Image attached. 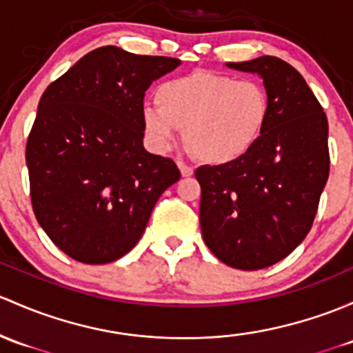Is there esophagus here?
<instances>
[{
  "label": "esophagus",
  "instance_id": "1",
  "mask_svg": "<svg viewBox=\"0 0 353 353\" xmlns=\"http://www.w3.org/2000/svg\"><path fill=\"white\" fill-rule=\"evenodd\" d=\"M177 167H179V170H181V174H183V177L192 176V172H194V169H192L191 165H188L186 162H183V161H177Z\"/></svg>",
  "mask_w": 353,
  "mask_h": 353
}]
</instances>
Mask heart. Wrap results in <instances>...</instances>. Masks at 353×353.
<instances>
[{"label":"heart","instance_id":"obj_1","mask_svg":"<svg viewBox=\"0 0 353 353\" xmlns=\"http://www.w3.org/2000/svg\"><path fill=\"white\" fill-rule=\"evenodd\" d=\"M159 106L142 111L143 128L165 150L184 130L189 150L208 164H230L247 155L264 133L270 113L265 88L252 79L196 70L161 84Z\"/></svg>","mask_w":353,"mask_h":353}]
</instances>
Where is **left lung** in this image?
<instances>
[{
	"instance_id": "left-lung-1",
	"label": "left lung",
	"mask_w": 353,
	"mask_h": 353,
	"mask_svg": "<svg viewBox=\"0 0 353 353\" xmlns=\"http://www.w3.org/2000/svg\"><path fill=\"white\" fill-rule=\"evenodd\" d=\"M226 65L262 77L270 113L247 155L196 169L199 223L223 264L257 270L288 257L311 230L330 174L328 120L301 74L283 59L262 55Z\"/></svg>"
}]
</instances>
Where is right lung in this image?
Masks as SVG:
<instances>
[{
  "label": "right lung",
  "instance_id": "obj_1",
  "mask_svg": "<svg viewBox=\"0 0 353 353\" xmlns=\"http://www.w3.org/2000/svg\"><path fill=\"white\" fill-rule=\"evenodd\" d=\"M179 59L99 47L46 89L27 142L37 221L64 254L108 264L145 232L155 203L177 183L172 159L143 148V96Z\"/></svg>",
  "mask_w": 353,
  "mask_h": 353
}]
</instances>
